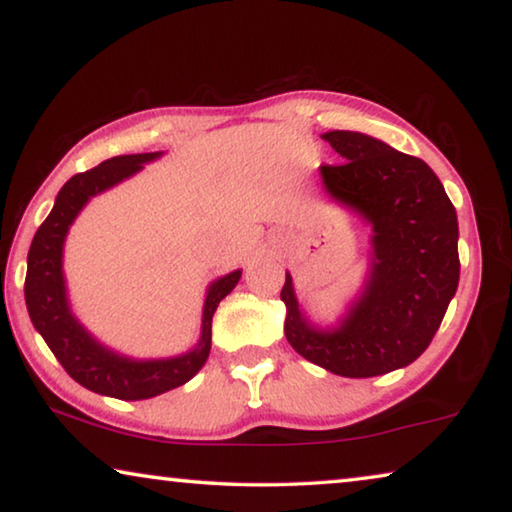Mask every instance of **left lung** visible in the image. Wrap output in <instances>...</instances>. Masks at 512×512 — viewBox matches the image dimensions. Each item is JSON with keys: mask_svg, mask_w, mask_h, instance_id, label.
Here are the masks:
<instances>
[{"mask_svg": "<svg viewBox=\"0 0 512 512\" xmlns=\"http://www.w3.org/2000/svg\"><path fill=\"white\" fill-rule=\"evenodd\" d=\"M343 164H323L327 194L372 225V264L361 298L334 329L302 316L287 273L284 334L300 357L341 377H377L413 363L443 323L461 275L458 221L427 162L375 137L329 131Z\"/></svg>", "mask_w": 512, "mask_h": 512, "instance_id": "obj_1", "label": "left lung"}]
</instances>
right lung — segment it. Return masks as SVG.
<instances>
[{
  "instance_id": "right-lung-1",
  "label": "right lung",
  "mask_w": 512,
  "mask_h": 512,
  "mask_svg": "<svg viewBox=\"0 0 512 512\" xmlns=\"http://www.w3.org/2000/svg\"><path fill=\"white\" fill-rule=\"evenodd\" d=\"M158 155L160 153L117 155V158L101 162L99 167L69 178L56 196L54 210L49 212L33 237L27 259L24 300H27L33 327L42 334V339L69 377L79 381L88 391L117 397V400H149V397L167 393L192 379L210 357L214 311L237 287L241 277V271H232L210 284L203 307L201 341L194 350L173 359L133 361L119 357L117 352L94 341L72 316L63 277V244L69 225L92 196L133 176L142 169L144 162H151Z\"/></svg>"
}]
</instances>
